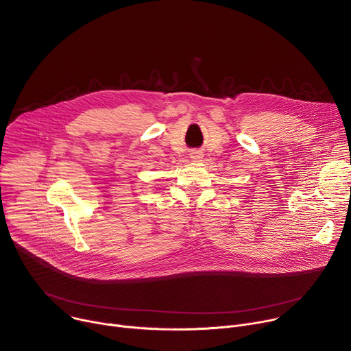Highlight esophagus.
Wrapping results in <instances>:
<instances>
[{
    "mask_svg": "<svg viewBox=\"0 0 351 351\" xmlns=\"http://www.w3.org/2000/svg\"><path fill=\"white\" fill-rule=\"evenodd\" d=\"M193 158H194V160H198V158H202V157H199V156L197 154V156H193Z\"/></svg>",
    "mask_w": 351,
    "mask_h": 351,
    "instance_id": "34e87169",
    "label": "esophagus"
}]
</instances>
